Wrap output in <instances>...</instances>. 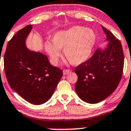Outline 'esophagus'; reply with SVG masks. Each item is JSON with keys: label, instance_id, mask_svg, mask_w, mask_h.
Wrapping results in <instances>:
<instances>
[{"label": "esophagus", "instance_id": "1", "mask_svg": "<svg viewBox=\"0 0 131 131\" xmlns=\"http://www.w3.org/2000/svg\"><path fill=\"white\" fill-rule=\"evenodd\" d=\"M70 72H71V70H64L63 72V75H67V74L70 73Z\"/></svg>", "mask_w": 131, "mask_h": 131}]
</instances>
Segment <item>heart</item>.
Returning <instances> with one entry per match:
<instances>
[{"instance_id":"obj_1","label":"heart","mask_w":131,"mask_h":131,"mask_svg":"<svg viewBox=\"0 0 131 131\" xmlns=\"http://www.w3.org/2000/svg\"><path fill=\"white\" fill-rule=\"evenodd\" d=\"M52 43L46 42L45 50L52 63H57L63 49L66 59L73 65H79L91 57L96 42L93 30L82 26H73L56 31L51 38Z\"/></svg>"}]
</instances>
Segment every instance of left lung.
Masks as SVG:
<instances>
[{
	"label": "left lung",
	"mask_w": 131,
	"mask_h": 131,
	"mask_svg": "<svg viewBox=\"0 0 131 131\" xmlns=\"http://www.w3.org/2000/svg\"><path fill=\"white\" fill-rule=\"evenodd\" d=\"M106 35L105 47H100L87 61L76 67L75 91L88 103H97L108 97L118 86L122 75L124 58L121 42L102 26Z\"/></svg>",
	"instance_id": "8db88e82"
}]
</instances>
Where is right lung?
Segmentation results:
<instances>
[{"mask_svg": "<svg viewBox=\"0 0 131 131\" xmlns=\"http://www.w3.org/2000/svg\"><path fill=\"white\" fill-rule=\"evenodd\" d=\"M32 28L28 25L13 37L4 62L10 88L28 102L39 105L52 96L63 71L51 65L45 54L27 48L26 40Z\"/></svg>", "mask_w": 131, "mask_h": 131, "instance_id": "obj_1", "label": "right lung"}]
</instances>
